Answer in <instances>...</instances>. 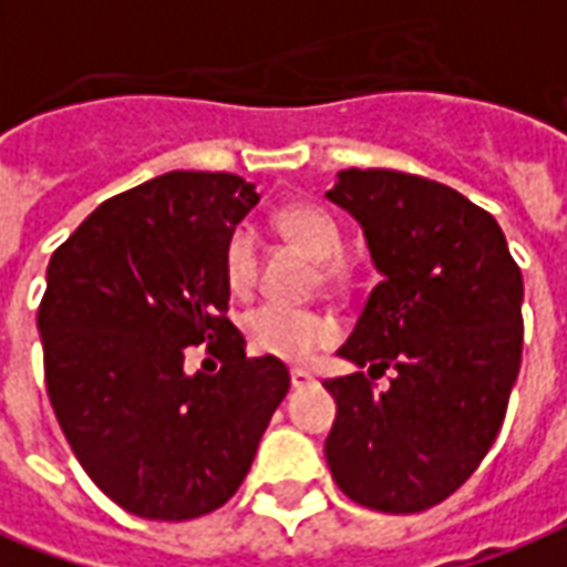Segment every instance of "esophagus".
<instances>
[{"mask_svg":"<svg viewBox=\"0 0 567 567\" xmlns=\"http://www.w3.org/2000/svg\"><path fill=\"white\" fill-rule=\"evenodd\" d=\"M316 378H312L310 371H303V368H291V386L295 390H303V386H312Z\"/></svg>","mask_w":567,"mask_h":567,"instance_id":"34e87169","label":"esophagus"}]
</instances>
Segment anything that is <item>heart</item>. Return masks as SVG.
Segmentation results:
<instances>
[{
    "label": "heart",
    "mask_w": 567,
    "mask_h": 567,
    "mask_svg": "<svg viewBox=\"0 0 567 567\" xmlns=\"http://www.w3.org/2000/svg\"><path fill=\"white\" fill-rule=\"evenodd\" d=\"M276 229L288 243L303 248L319 264V279L331 288L350 282V267L340 260L343 229L334 217L319 205H291L276 215ZM224 279L233 295H248L257 279V248L248 229H236L224 245ZM338 338V324L331 316L307 307L285 303H260L245 316V340L248 350L267 359L303 365Z\"/></svg>",
    "instance_id": "1"
}]
</instances>
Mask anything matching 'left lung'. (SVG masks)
Masks as SVG:
<instances>
[{
  "instance_id": "1",
  "label": "left lung",
  "mask_w": 567,
  "mask_h": 567,
  "mask_svg": "<svg viewBox=\"0 0 567 567\" xmlns=\"http://www.w3.org/2000/svg\"><path fill=\"white\" fill-rule=\"evenodd\" d=\"M328 199L362 229L383 279L340 355L396 374L328 378L338 421L324 457L352 504L423 513L476 473L522 365V272L497 220L457 189L390 168H347Z\"/></svg>"
}]
</instances>
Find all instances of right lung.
<instances>
[{
	"mask_svg": "<svg viewBox=\"0 0 567 567\" xmlns=\"http://www.w3.org/2000/svg\"><path fill=\"white\" fill-rule=\"evenodd\" d=\"M227 172H168L101 202L51 255L39 303L45 386L70 449L106 497L187 522L239 491L291 386L229 322L224 245L257 205ZM206 343L221 368L187 375Z\"/></svg>",
	"mask_w": 567,
	"mask_h": 567,
	"instance_id": "obj_1",
	"label": "right lung"
}]
</instances>
